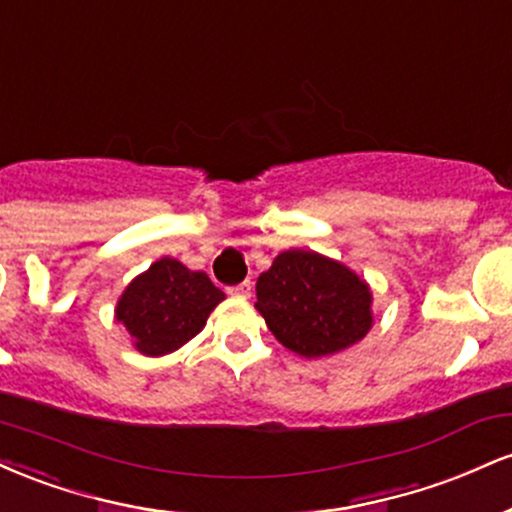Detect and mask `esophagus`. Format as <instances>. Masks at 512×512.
Returning a JSON list of instances; mask_svg holds the SVG:
<instances>
[{"mask_svg":"<svg viewBox=\"0 0 512 512\" xmlns=\"http://www.w3.org/2000/svg\"><path fill=\"white\" fill-rule=\"evenodd\" d=\"M228 293H231V296H238V298H250L252 284H250V281H243V284H238V286H233V289H228Z\"/></svg>","mask_w":512,"mask_h":512,"instance_id":"esophagus-1","label":"esophagus"}]
</instances>
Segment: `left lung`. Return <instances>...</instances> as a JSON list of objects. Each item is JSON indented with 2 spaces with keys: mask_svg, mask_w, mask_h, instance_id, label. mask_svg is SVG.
Listing matches in <instances>:
<instances>
[{
  "mask_svg": "<svg viewBox=\"0 0 512 512\" xmlns=\"http://www.w3.org/2000/svg\"><path fill=\"white\" fill-rule=\"evenodd\" d=\"M257 313L303 358L339 354L373 327V291L354 269L315 250H284L257 279Z\"/></svg>",
  "mask_w": 512,
  "mask_h": 512,
  "instance_id": "obj_1",
  "label": "left lung"
}]
</instances>
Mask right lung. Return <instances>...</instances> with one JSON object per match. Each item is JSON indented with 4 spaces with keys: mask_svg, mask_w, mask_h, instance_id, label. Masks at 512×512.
Masks as SVG:
<instances>
[{
    "mask_svg": "<svg viewBox=\"0 0 512 512\" xmlns=\"http://www.w3.org/2000/svg\"><path fill=\"white\" fill-rule=\"evenodd\" d=\"M226 293L204 272H192L175 257H161L134 276L117 298L115 320L144 356H166L185 346L207 325Z\"/></svg>",
    "mask_w": 512,
    "mask_h": 512,
    "instance_id": "right-lung-1",
    "label": "right lung"
}]
</instances>
